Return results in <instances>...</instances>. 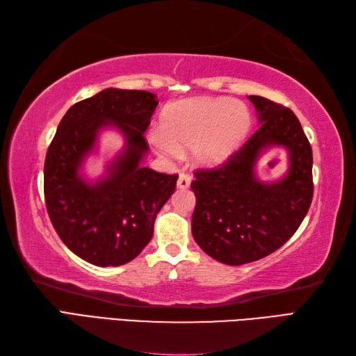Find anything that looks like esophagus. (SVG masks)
<instances>
[{"label": "esophagus", "instance_id": "34e87169", "mask_svg": "<svg viewBox=\"0 0 356 356\" xmlns=\"http://www.w3.org/2000/svg\"><path fill=\"white\" fill-rule=\"evenodd\" d=\"M190 185H191V177L185 172H180L179 179H177V186L180 188V190H188Z\"/></svg>", "mask_w": 356, "mask_h": 356}]
</instances>
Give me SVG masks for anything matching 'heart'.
<instances>
[{"mask_svg":"<svg viewBox=\"0 0 356 356\" xmlns=\"http://www.w3.org/2000/svg\"><path fill=\"white\" fill-rule=\"evenodd\" d=\"M243 102L228 97H197L171 104L162 118L163 131H151V145L163 159H176L191 148L200 168H217L241 147L251 128Z\"/></svg>","mask_w":356,"mask_h":356,"instance_id":"1","label":"heart"}]
</instances>
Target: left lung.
Masks as SVG:
<instances>
[{
    "label": "left lung",
    "instance_id": "1",
    "mask_svg": "<svg viewBox=\"0 0 356 356\" xmlns=\"http://www.w3.org/2000/svg\"><path fill=\"white\" fill-rule=\"evenodd\" d=\"M259 130L220 168L195 171L193 237L214 260L240 266L282 248L306 217L314 195L312 148L292 110L249 96ZM269 147H283L288 171L274 183L256 177Z\"/></svg>",
    "mask_w": 356,
    "mask_h": 356
}]
</instances>
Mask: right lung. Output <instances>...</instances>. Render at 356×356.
Returning <instances> with one entry per match:
<instances>
[{"label": "right lung", "mask_w": 356, "mask_h": 356, "mask_svg": "<svg viewBox=\"0 0 356 356\" xmlns=\"http://www.w3.org/2000/svg\"><path fill=\"white\" fill-rule=\"evenodd\" d=\"M157 104L149 92L105 88L69 108L45 156L44 197L53 228L72 252L96 266L136 259L176 190V174L142 165L148 153L143 133ZM110 127L123 136L124 147L101 178L90 181L81 168Z\"/></svg>", "instance_id": "obj_1"}]
</instances>
